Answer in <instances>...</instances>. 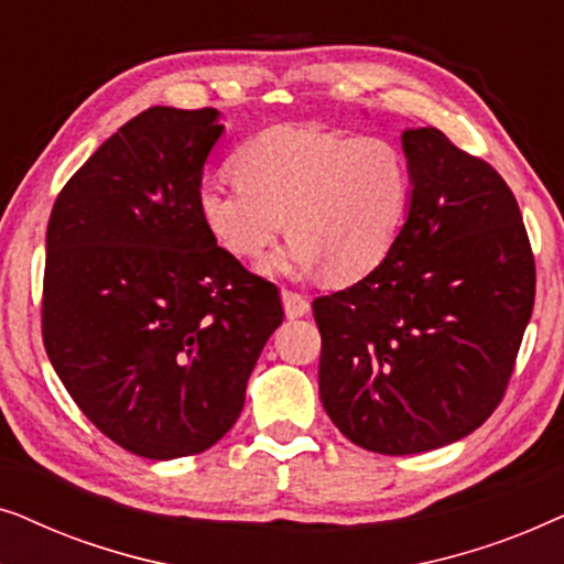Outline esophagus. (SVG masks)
<instances>
[{
	"label": "esophagus",
	"instance_id": "esophagus-1",
	"mask_svg": "<svg viewBox=\"0 0 564 564\" xmlns=\"http://www.w3.org/2000/svg\"><path fill=\"white\" fill-rule=\"evenodd\" d=\"M282 305H284V315L288 318H303L311 311V303H307V297L297 295V292L292 290H282Z\"/></svg>",
	"mask_w": 564,
	"mask_h": 564
}]
</instances>
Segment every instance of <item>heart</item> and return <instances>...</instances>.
<instances>
[{"mask_svg": "<svg viewBox=\"0 0 564 564\" xmlns=\"http://www.w3.org/2000/svg\"><path fill=\"white\" fill-rule=\"evenodd\" d=\"M236 184L205 182L197 210L228 253L259 259L288 226L292 241L267 274L323 267L357 282L388 259L411 203V169L388 138H346L313 128H269L238 151Z\"/></svg>", "mask_w": 564, "mask_h": 564, "instance_id": "b5f03b06", "label": "heart"}]
</instances>
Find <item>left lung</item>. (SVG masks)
<instances>
[{
	"instance_id": "obj_1",
	"label": "left lung",
	"mask_w": 564,
	"mask_h": 564,
	"mask_svg": "<svg viewBox=\"0 0 564 564\" xmlns=\"http://www.w3.org/2000/svg\"><path fill=\"white\" fill-rule=\"evenodd\" d=\"M411 203L375 272L318 297L321 403L361 449L459 442L503 398L534 307V257L496 169L442 130L403 133Z\"/></svg>"
}]
</instances>
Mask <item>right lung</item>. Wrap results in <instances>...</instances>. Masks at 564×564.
<instances>
[{
	"instance_id": "1",
	"label": "right lung",
	"mask_w": 564,
	"mask_h": 564,
	"mask_svg": "<svg viewBox=\"0 0 564 564\" xmlns=\"http://www.w3.org/2000/svg\"><path fill=\"white\" fill-rule=\"evenodd\" d=\"M220 112L151 107L91 153L45 234L43 341L82 413L122 449L180 459L220 442L284 313L220 249L197 189Z\"/></svg>"
}]
</instances>
